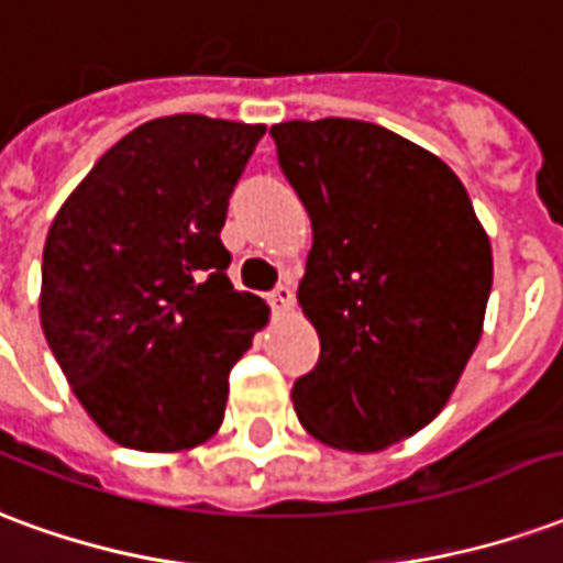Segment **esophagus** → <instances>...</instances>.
I'll return each mask as SVG.
<instances>
[{
  "mask_svg": "<svg viewBox=\"0 0 563 563\" xmlns=\"http://www.w3.org/2000/svg\"><path fill=\"white\" fill-rule=\"evenodd\" d=\"M269 302H273V309L276 311H290L294 306V290L287 285H278L273 294H269Z\"/></svg>",
  "mask_w": 563,
  "mask_h": 563,
  "instance_id": "esophagus-1",
  "label": "esophagus"
}]
</instances>
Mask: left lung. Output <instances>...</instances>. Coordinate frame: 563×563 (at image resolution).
I'll use <instances>...</instances> for the list:
<instances>
[{"label": "left lung", "instance_id": "left-lung-1", "mask_svg": "<svg viewBox=\"0 0 563 563\" xmlns=\"http://www.w3.org/2000/svg\"><path fill=\"white\" fill-rule=\"evenodd\" d=\"M269 134L314 233L297 299L321 360L294 411L321 444L387 450L444 411L477 347L489 233L462 179L396 131L330 117Z\"/></svg>", "mask_w": 563, "mask_h": 563}]
</instances>
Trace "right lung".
Returning a JSON list of instances; mask_svg holds the SVG:
<instances>
[{
  "instance_id": "right-lung-1",
  "label": "right lung",
  "mask_w": 563,
  "mask_h": 563,
  "mask_svg": "<svg viewBox=\"0 0 563 563\" xmlns=\"http://www.w3.org/2000/svg\"><path fill=\"white\" fill-rule=\"evenodd\" d=\"M264 131L197 113L150 119L53 219L41 330L113 444L183 453L219 432L228 375L269 321L264 299L233 290L219 236Z\"/></svg>"
}]
</instances>
